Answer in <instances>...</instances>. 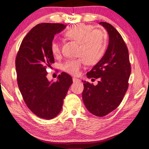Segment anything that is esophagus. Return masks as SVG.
Instances as JSON below:
<instances>
[{"label": "esophagus", "instance_id": "34e87169", "mask_svg": "<svg viewBox=\"0 0 149 149\" xmlns=\"http://www.w3.org/2000/svg\"><path fill=\"white\" fill-rule=\"evenodd\" d=\"M72 81L74 83H76V82H80V80L79 79H77V78H76V77H73L72 78Z\"/></svg>", "mask_w": 149, "mask_h": 149}]
</instances>
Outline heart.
Listing matches in <instances>:
<instances>
[{
	"mask_svg": "<svg viewBox=\"0 0 149 149\" xmlns=\"http://www.w3.org/2000/svg\"><path fill=\"white\" fill-rule=\"evenodd\" d=\"M65 35L79 43L77 59H68L62 65L64 71L72 75L79 74L85 65H95L102 59L107 48V36L100 29H93L90 25L78 24L68 29ZM52 54L57 56L61 52V45L56 39L52 41Z\"/></svg>",
	"mask_w": 149,
	"mask_h": 149,
	"instance_id": "1",
	"label": "heart"
}]
</instances>
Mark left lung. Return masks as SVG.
I'll return each mask as SVG.
<instances>
[{
	"mask_svg": "<svg viewBox=\"0 0 149 149\" xmlns=\"http://www.w3.org/2000/svg\"><path fill=\"white\" fill-rule=\"evenodd\" d=\"M100 24L107 31L109 46L102 59L86 74L89 79H99V81L96 86L84 82L82 100L91 113L102 117L121 103L128 88L131 64L128 49L120 34L108 23Z\"/></svg>",
	"mask_w": 149,
	"mask_h": 149,
	"instance_id": "1",
	"label": "left lung"
}]
</instances>
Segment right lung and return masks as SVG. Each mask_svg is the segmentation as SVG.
I'll return each instance as SVG.
<instances>
[{"label":"right lung","mask_w":149,"mask_h":149,"mask_svg":"<svg viewBox=\"0 0 149 149\" xmlns=\"http://www.w3.org/2000/svg\"><path fill=\"white\" fill-rule=\"evenodd\" d=\"M66 27L62 23H42L25 36L15 58L17 81L23 100L33 113L52 119L61 111L72 77L63 72L56 82L47 79L46 68L54 63L50 45L54 35Z\"/></svg>","instance_id":"right-lung-1"}]
</instances>
